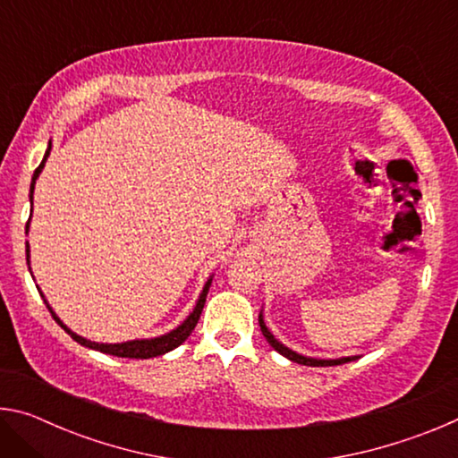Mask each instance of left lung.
<instances>
[{"mask_svg":"<svg viewBox=\"0 0 458 458\" xmlns=\"http://www.w3.org/2000/svg\"><path fill=\"white\" fill-rule=\"evenodd\" d=\"M259 323H260V331H262V335L267 337L268 344L273 345L278 353L284 355L286 360H291V361H294V363H303V366H313V368H327V366H341V363H347L350 360H353V358H341V360H317V358H305V355L294 353L293 350H289V347H284V345L281 344V341H276V339H275L273 333H270V331L267 329L265 319H262V313L259 315Z\"/></svg>","mask_w":458,"mask_h":458,"instance_id":"left-lung-1","label":"left lung"}]
</instances>
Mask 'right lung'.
<instances>
[{
	"label": "right lung",
	"instance_id": "obj_1",
	"mask_svg": "<svg viewBox=\"0 0 458 458\" xmlns=\"http://www.w3.org/2000/svg\"><path fill=\"white\" fill-rule=\"evenodd\" d=\"M50 149H52V143H48V149H46V153H44L42 164L38 165L36 172H34L32 188H30V199L34 198V183H36V180H38V175H40V172L44 169V164H46V159H48ZM26 228H28V226H26ZM26 252H28V265H30V248H28ZM210 283H212V278H208V283H206V286H204V291H201V294H199L196 307H193V311L190 313L188 319H185V321L180 325V327H175L174 331H169V333H165V335H161V337H153V339H135V341H125V344H95V341H89V339H84V337H81V335H76V333H72L71 329L66 327L64 323H62V321L58 319L56 313H54L52 309H50L48 301L44 299V303H46V307H48V311L52 313L54 321H56V323L60 325V327L64 329V331L68 333V335H71V337L76 341V344H81V345H84V347H90V350L103 352V353H106V355H117V358L149 360V358H157V355H164V353H167V352L175 350L177 345H182L183 341L190 337V333H191L193 327H196V325H198V319H199V315H201V309H204L206 294H208V291H210Z\"/></svg>",
	"mask_w": 458,
	"mask_h": 458
}]
</instances>
